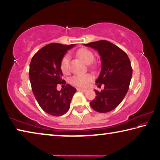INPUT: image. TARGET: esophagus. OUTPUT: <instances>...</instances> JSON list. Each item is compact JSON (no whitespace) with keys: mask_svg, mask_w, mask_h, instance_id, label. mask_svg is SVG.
Masks as SVG:
<instances>
[{"mask_svg":"<svg viewBox=\"0 0 160 160\" xmlns=\"http://www.w3.org/2000/svg\"><path fill=\"white\" fill-rule=\"evenodd\" d=\"M77 90L79 92H87L86 89H82V88H78Z\"/></svg>","mask_w":160,"mask_h":160,"instance_id":"34e87169","label":"esophagus"}]
</instances>
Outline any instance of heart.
Here are the masks:
<instances>
[{
	"mask_svg": "<svg viewBox=\"0 0 160 160\" xmlns=\"http://www.w3.org/2000/svg\"><path fill=\"white\" fill-rule=\"evenodd\" d=\"M77 55L82 59L86 64H90L93 62L94 56L90 50L87 48H80L78 51ZM70 56L66 54L61 61V69L63 72H67L69 70ZM92 76L89 74L85 75H75L70 79V82L78 87H85L90 81L92 80Z\"/></svg>",
	"mask_w": 160,
	"mask_h": 160,
	"instance_id": "b5f03b06",
	"label": "heart"
}]
</instances>
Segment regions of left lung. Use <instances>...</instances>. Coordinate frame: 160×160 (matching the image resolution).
<instances>
[{
    "label": "left lung",
    "mask_w": 160,
    "mask_h": 160,
    "mask_svg": "<svg viewBox=\"0 0 160 160\" xmlns=\"http://www.w3.org/2000/svg\"><path fill=\"white\" fill-rule=\"evenodd\" d=\"M95 49L101 59V71L96 82L98 87L104 84L101 92L94 90L96 97L90 102L92 109L99 113L111 112L123 101L131 82L132 70L127 54L108 41L84 44Z\"/></svg>",
    "instance_id": "1"
}]
</instances>
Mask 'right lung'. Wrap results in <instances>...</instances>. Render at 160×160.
I'll return each instance as SVG.
<instances>
[{
	"mask_svg": "<svg viewBox=\"0 0 160 160\" xmlns=\"http://www.w3.org/2000/svg\"><path fill=\"white\" fill-rule=\"evenodd\" d=\"M74 47L75 44L51 43L38 51L29 64V76L34 95L40 107L51 116L65 114L76 92L69 84L60 91L56 89L57 84L64 82L61 78V59Z\"/></svg>",
	"mask_w": 160,
	"mask_h": 160,
	"instance_id": "right-lung-1",
	"label": "right lung"
}]
</instances>
